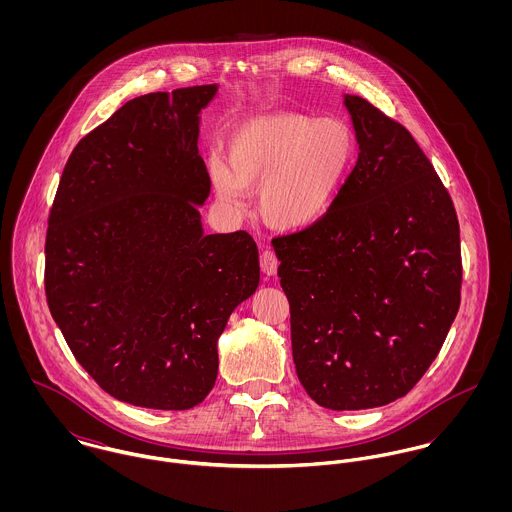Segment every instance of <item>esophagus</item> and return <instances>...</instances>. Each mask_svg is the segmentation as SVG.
<instances>
[{
  "instance_id": "1",
  "label": "esophagus",
  "mask_w": 512,
  "mask_h": 512,
  "mask_svg": "<svg viewBox=\"0 0 512 512\" xmlns=\"http://www.w3.org/2000/svg\"><path fill=\"white\" fill-rule=\"evenodd\" d=\"M278 264L280 262H278V258H276V254L272 250H264L260 254V268H262V272L266 276H274L278 272Z\"/></svg>"
}]
</instances>
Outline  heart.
I'll list each match as a JSON object with an SVG mask.
<instances>
[{
  "mask_svg": "<svg viewBox=\"0 0 512 512\" xmlns=\"http://www.w3.org/2000/svg\"><path fill=\"white\" fill-rule=\"evenodd\" d=\"M357 136L335 116L270 112L228 134L209 173L217 197L242 205L258 189V211L272 228L301 230L337 203L357 163Z\"/></svg>",
  "mask_w": 512,
  "mask_h": 512,
  "instance_id": "obj_1",
  "label": "heart"
}]
</instances>
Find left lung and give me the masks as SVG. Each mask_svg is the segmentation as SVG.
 <instances>
[{"label": "left lung", "instance_id": "left-lung-1", "mask_svg": "<svg viewBox=\"0 0 512 512\" xmlns=\"http://www.w3.org/2000/svg\"><path fill=\"white\" fill-rule=\"evenodd\" d=\"M359 159L333 209L274 236L293 363L329 410L406 396L438 357L461 303L459 220L412 134L347 96Z\"/></svg>", "mask_w": 512, "mask_h": 512}]
</instances>
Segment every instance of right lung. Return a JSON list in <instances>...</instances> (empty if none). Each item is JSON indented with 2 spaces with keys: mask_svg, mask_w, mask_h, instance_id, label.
I'll use <instances>...</instances> for the list:
<instances>
[{
  "mask_svg": "<svg viewBox=\"0 0 512 512\" xmlns=\"http://www.w3.org/2000/svg\"><path fill=\"white\" fill-rule=\"evenodd\" d=\"M217 86L126 102L71 153L49 213L45 295L74 359L110 396L189 410L213 390L217 339L256 292L244 230L203 234L211 179L199 112Z\"/></svg>",
  "mask_w": 512,
  "mask_h": 512,
  "instance_id": "obj_1",
  "label": "right lung"
}]
</instances>
